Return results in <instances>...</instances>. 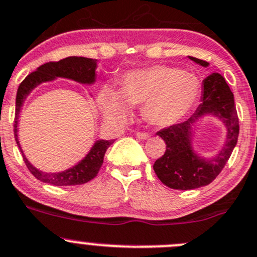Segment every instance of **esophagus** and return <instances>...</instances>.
Masks as SVG:
<instances>
[{
    "instance_id": "1",
    "label": "esophagus",
    "mask_w": 257,
    "mask_h": 257,
    "mask_svg": "<svg viewBox=\"0 0 257 257\" xmlns=\"http://www.w3.org/2000/svg\"><path fill=\"white\" fill-rule=\"evenodd\" d=\"M136 136H138L140 140H149V139H150V135L146 133H136Z\"/></svg>"
}]
</instances>
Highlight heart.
I'll return each instance as SVG.
<instances>
[{"label":"heart","mask_w":257,"mask_h":257,"mask_svg":"<svg viewBox=\"0 0 257 257\" xmlns=\"http://www.w3.org/2000/svg\"><path fill=\"white\" fill-rule=\"evenodd\" d=\"M200 94L197 77L167 65L135 69L126 73L119 90L106 87L102 107L108 117L124 119L131 106H143L149 123L169 127L182 121L193 109Z\"/></svg>","instance_id":"1"}]
</instances>
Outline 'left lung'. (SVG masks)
Returning a JSON list of instances; mask_svg holds the SVG:
<instances>
[{
  "mask_svg": "<svg viewBox=\"0 0 257 257\" xmlns=\"http://www.w3.org/2000/svg\"><path fill=\"white\" fill-rule=\"evenodd\" d=\"M189 59L204 68L209 65V63L194 57H189ZM204 115L221 119L226 127L224 146L217 156L208 159L198 156L191 146L192 126ZM238 133L240 126L233 93L219 73H212L203 80L202 103L192 117L156 133L165 141L167 150L155 161L154 172L163 184L172 189L189 190L208 185L228 161L237 144Z\"/></svg>",
  "mask_w": 257,
  "mask_h": 257,
  "instance_id": "1",
  "label": "left lung"
}]
</instances>
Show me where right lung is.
Returning a JSON list of instances; mask_svg holds the SVG:
<instances>
[{
  "instance_id": "1",
  "label": "right lung",
  "mask_w": 257,
  "mask_h": 257,
  "mask_svg": "<svg viewBox=\"0 0 257 257\" xmlns=\"http://www.w3.org/2000/svg\"><path fill=\"white\" fill-rule=\"evenodd\" d=\"M96 69L97 59H89V58L84 57H68L59 62H49L40 65L35 72L29 74L19 85L16 94V113H15L14 124L15 140H16L17 146L20 148L28 169L40 182L57 185V187H69V185H79L88 183L98 174L102 164H103L106 150L113 143V140H97L89 153L84 156V159H82L77 165L64 170V172L45 173L43 170L36 169L25 156L20 143H19V138H17V122H19V114H20L24 101L31 93V90L38 87L39 84L51 82L57 78L72 79L74 82L82 83V84H93L96 82Z\"/></svg>"
}]
</instances>
